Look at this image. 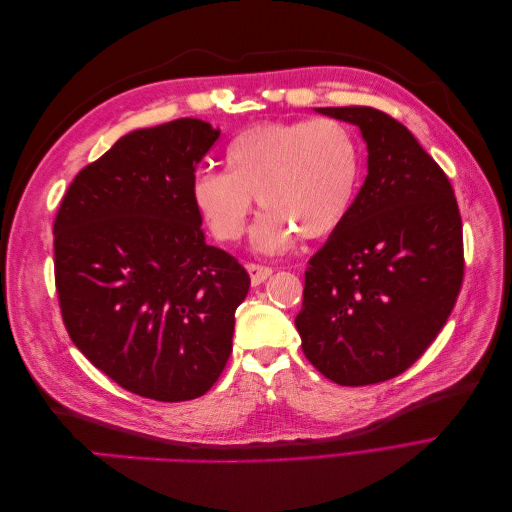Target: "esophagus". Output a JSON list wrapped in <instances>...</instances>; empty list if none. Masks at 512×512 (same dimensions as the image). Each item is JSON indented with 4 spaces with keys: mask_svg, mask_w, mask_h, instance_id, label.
Segmentation results:
<instances>
[{
    "mask_svg": "<svg viewBox=\"0 0 512 512\" xmlns=\"http://www.w3.org/2000/svg\"><path fill=\"white\" fill-rule=\"evenodd\" d=\"M247 273H250L252 286H260L273 273V269L265 267V265H256V262H250V265H247Z\"/></svg>",
    "mask_w": 512,
    "mask_h": 512,
    "instance_id": "1",
    "label": "esophagus"
}]
</instances>
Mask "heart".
<instances>
[{"mask_svg": "<svg viewBox=\"0 0 512 512\" xmlns=\"http://www.w3.org/2000/svg\"><path fill=\"white\" fill-rule=\"evenodd\" d=\"M224 162L226 173H196L194 205L215 237L237 241L258 196L267 213L252 230V245L265 254L288 250L299 235L335 232L348 218L363 170L354 132L331 117L256 123L232 138Z\"/></svg>", "mask_w": 512, "mask_h": 512, "instance_id": "obj_1", "label": "heart"}]
</instances>
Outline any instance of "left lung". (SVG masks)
<instances>
[{"label": "left lung", "instance_id": "obj_1", "mask_svg": "<svg viewBox=\"0 0 512 512\" xmlns=\"http://www.w3.org/2000/svg\"><path fill=\"white\" fill-rule=\"evenodd\" d=\"M318 113L354 123L367 177L348 218L309 258L301 348L342 386L391 380L421 359L463 282V230L453 185L404 123L371 106Z\"/></svg>", "mask_w": 512, "mask_h": 512}]
</instances>
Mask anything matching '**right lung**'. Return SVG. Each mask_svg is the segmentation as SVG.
<instances>
[{"instance_id":"add662e5","label":"right lung","mask_w":512,"mask_h":512,"mask_svg":"<svg viewBox=\"0 0 512 512\" xmlns=\"http://www.w3.org/2000/svg\"><path fill=\"white\" fill-rule=\"evenodd\" d=\"M220 138L203 119L134 130L74 177L57 211L55 286L68 335L123 389L205 395L232 352L250 275L207 245L192 200Z\"/></svg>"}]
</instances>
